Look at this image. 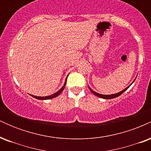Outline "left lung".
<instances>
[{"label": "left lung", "instance_id": "1", "mask_svg": "<svg viewBox=\"0 0 151 151\" xmlns=\"http://www.w3.org/2000/svg\"><path fill=\"white\" fill-rule=\"evenodd\" d=\"M135 81V79L134 80H133V81ZM133 81L132 83H131V84H133ZM130 85V86H131ZM130 86H127V87L126 88V89H124V90H122V91H120V92H119V93H114V94H110V95H104V94H101V93H96V92H95V91H93L92 89H91V88L90 87H89V89H90V91H91V92H92L93 94L95 95V96H99V97H100V98H102V99H114V98H116V97H118V96H120V95L121 94V93H123L124 92V91H126V90L128 89V88Z\"/></svg>", "mask_w": 151, "mask_h": 151}]
</instances>
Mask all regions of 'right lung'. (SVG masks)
<instances>
[{
  "mask_svg": "<svg viewBox=\"0 0 151 151\" xmlns=\"http://www.w3.org/2000/svg\"><path fill=\"white\" fill-rule=\"evenodd\" d=\"M67 77L65 79V84H64V85L60 89L59 91H57V92H55V93H53V94L50 95V96H34V95H31V96H32V97L37 99H40V100H47V99H53V98H55L57 97V96H59V95L60 94V93H62V91H63L64 89H65V85H66V83H67Z\"/></svg>",
  "mask_w": 151,
  "mask_h": 151,
  "instance_id": "1",
  "label": "right lung"
}]
</instances>
